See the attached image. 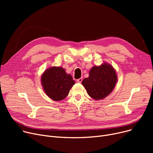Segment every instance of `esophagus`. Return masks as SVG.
Wrapping results in <instances>:
<instances>
[{
	"label": "esophagus",
	"mask_w": 153,
	"mask_h": 153,
	"mask_svg": "<svg viewBox=\"0 0 153 153\" xmlns=\"http://www.w3.org/2000/svg\"><path fill=\"white\" fill-rule=\"evenodd\" d=\"M82 81V78H79L78 79H77V82L79 83H81Z\"/></svg>",
	"instance_id": "34e87169"
}]
</instances>
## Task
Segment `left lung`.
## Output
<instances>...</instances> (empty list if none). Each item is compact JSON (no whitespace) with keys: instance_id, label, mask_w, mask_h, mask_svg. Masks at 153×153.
<instances>
[{"instance_id":"1","label":"left lung","mask_w":153,"mask_h":153,"mask_svg":"<svg viewBox=\"0 0 153 153\" xmlns=\"http://www.w3.org/2000/svg\"><path fill=\"white\" fill-rule=\"evenodd\" d=\"M117 81L115 69L110 64L103 63L100 66H94L89 72V77L85 78L82 84L90 97L100 100L112 92Z\"/></svg>"}]
</instances>
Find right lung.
<instances>
[{
  "label": "right lung",
  "mask_w": 153,
  "mask_h": 153,
  "mask_svg": "<svg viewBox=\"0 0 153 153\" xmlns=\"http://www.w3.org/2000/svg\"><path fill=\"white\" fill-rule=\"evenodd\" d=\"M42 84L48 97L53 100L59 101L66 97L75 81L63 68L52 67L43 74Z\"/></svg>",
  "instance_id": "1"
}]
</instances>
